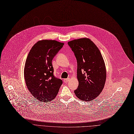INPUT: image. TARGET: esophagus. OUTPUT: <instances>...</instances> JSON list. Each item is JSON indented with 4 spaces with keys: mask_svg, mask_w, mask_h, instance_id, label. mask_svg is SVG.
I'll return each mask as SVG.
<instances>
[{
    "mask_svg": "<svg viewBox=\"0 0 134 134\" xmlns=\"http://www.w3.org/2000/svg\"><path fill=\"white\" fill-rule=\"evenodd\" d=\"M69 81V78H67V79H63V81H64L65 83H67Z\"/></svg>",
    "mask_w": 134,
    "mask_h": 134,
    "instance_id": "esophagus-1",
    "label": "esophagus"
}]
</instances>
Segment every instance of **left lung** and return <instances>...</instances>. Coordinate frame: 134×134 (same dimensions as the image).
Returning a JSON list of instances; mask_svg holds the SVG:
<instances>
[{
	"label": "left lung",
	"instance_id": "8db88e82",
	"mask_svg": "<svg viewBox=\"0 0 134 134\" xmlns=\"http://www.w3.org/2000/svg\"><path fill=\"white\" fill-rule=\"evenodd\" d=\"M77 61L78 88L76 96L83 101H91L102 91L107 77L106 69L99 49L88 38L68 42Z\"/></svg>",
	"mask_w": 134,
	"mask_h": 134
}]
</instances>
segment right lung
<instances>
[{
	"instance_id": "1",
	"label": "right lung",
	"mask_w": 134,
	"mask_h": 134,
	"mask_svg": "<svg viewBox=\"0 0 134 134\" xmlns=\"http://www.w3.org/2000/svg\"><path fill=\"white\" fill-rule=\"evenodd\" d=\"M55 40L37 42L31 49L26 60L24 78L30 93L42 102L53 100L62 84L54 75L52 60L63 46Z\"/></svg>"
}]
</instances>
